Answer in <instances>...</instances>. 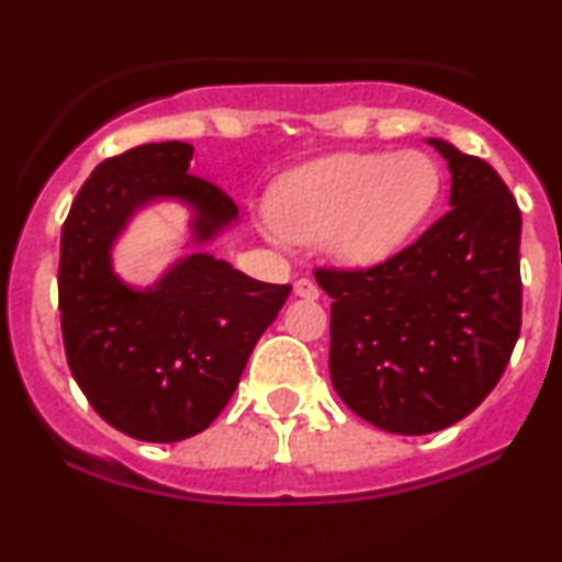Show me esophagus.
<instances>
[{"mask_svg":"<svg viewBox=\"0 0 562 562\" xmlns=\"http://www.w3.org/2000/svg\"><path fill=\"white\" fill-rule=\"evenodd\" d=\"M293 293L299 295V299H306V301H317L319 299V288L314 285L312 280H299V282H295Z\"/></svg>","mask_w":562,"mask_h":562,"instance_id":"34e87169","label":"esophagus"}]
</instances>
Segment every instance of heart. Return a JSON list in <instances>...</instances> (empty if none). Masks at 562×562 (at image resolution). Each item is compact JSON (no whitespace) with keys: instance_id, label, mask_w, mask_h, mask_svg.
I'll return each instance as SVG.
<instances>
[{"instance_id":"1","label":"heart","mask_w":562,"mask_h":562,"mask_svg":"<svg viewBox=\"0 0 562 562\" xmlns=\"http://www.w3.org/2000/svg\"><path fill=\"white\" fill-rule=\"evenodd\" d=\"M441 192L436 160L420 150L338 153L280 177L269 192L274 229L322 243L346 269H372L409 243Z\"/></svg>"}]
</instances>
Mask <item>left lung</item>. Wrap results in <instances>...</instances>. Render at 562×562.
<instances>
[{"mask_svg": "<svg viewBox=\"0 0 562 562\" xmlns=\"http://www.w3.org/2000/svg\"><path fill=\"white\" fill-rule=\"evenodd\" d=\"M451 173L449 214L367 272L319 269L330 378L380 430L423 436L470 415L520 333V211L486 160L428 137Z\"/></svg>", "mask_w": 562, "mask_h": 562, "instance_id": "1", "label": "left lung"}]
</instances>
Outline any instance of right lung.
Returning a JSON list of instances; mask_svg holds the SVG:
<instances>
[{"label":"right lung","instance_id":"obj_1","mask_svg":"<svg viewBox=\"0 0 562 562\" xmlns=\"http://www.w3.org/2000/svg\"><path fill=\"white\" fill-rule=\"evenodd\" d=\"M192 145L150 142L102 160L60 237V322L68 367L97 415L150 443L200 434L227 406L250 351L285 306L269 285L209 254L240 224L237 205L187 173ZM188 211L186 256L156 283L132 286L112 250L142 210Z\"/></svg>","mask_w":562,"mask_h":562}]
</instances>
